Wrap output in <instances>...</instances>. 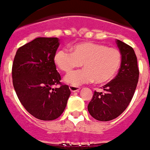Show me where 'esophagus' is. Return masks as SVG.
<instances>
[{
    "instance_id": "34e87169",
    "label": "esophagus",
    "mask_w": 150,
    "mask_h": 150,
    "mask_svg": "<svg viewBox=\"0 0 150 150\" xmlns=\"http://www.w3.org/2000/svg\"><path fill=\"white\" fill-rule=\"evenodd\" d=\"M69 90H71V92H77L80 90L79 86H69Z\"/></svg>"
}]
</instances>
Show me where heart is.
Instances as JSON below:
<instances>
[{
    "label": "heart",
    "instance_id": "b5f03b06",
    "mask_svg": "<svg viewBox=\"0 0 150 150\" xmlns=\"http://www.w3.org/2000/svg\"><path fill=\"white\" fill-rule=\"evenodd\" d=\"M122 54L115 47H108L96 43H81L71 47V52L58 50L54 56V63L64 73H69L83 64L85 69L75 71L64 77V81L71 86L94 81L96 84H104L113 78L120 69Z\"/></svg>",
    "mask_w": 150,
    "mask_h": 150
}]
</instances>
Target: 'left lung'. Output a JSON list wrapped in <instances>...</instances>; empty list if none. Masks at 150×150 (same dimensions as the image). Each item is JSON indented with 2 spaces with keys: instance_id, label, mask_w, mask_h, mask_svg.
<instances>
[{
  "instance_id": "left-lung-1",
  "label": "left lung",
  "mask_w": 150,
  "mask_h": 150,
  "mask_svg": "<svg viewBox=\"0 0 150 150\" xmlns=\"http://www.w3.org/2000/svg\"><path fill=\"white\" fill-rule=\"evenodd\" d=\"M122 54V62L117 75L103 87V92L94 91L88 105L90 115L99 121L117 118L130 103L139 79L137 59L133 48L120 40H116Z\"/></svg>"
}]
</instances>
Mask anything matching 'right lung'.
<instances>
[{
  "label": "right lung",
  "mask_w": 150,
  "mask_h": 150,
  "mask_svg": "<svg viewBox=\"0 0 150 150\" xmlns=\"http://www.w3.org/2000/svg\"><path fill=\"white\" fill-rule=\"evenodd\" d=\"M59 45L58 38H36L19 47L13 62L17 96L26 111L41 120L60 117L71 94L69 86L60 82L54 63ZM56 84L61 86L53 88Z\"/></svg>",
  "instance_id": "obj_1"
}]
</instances>
